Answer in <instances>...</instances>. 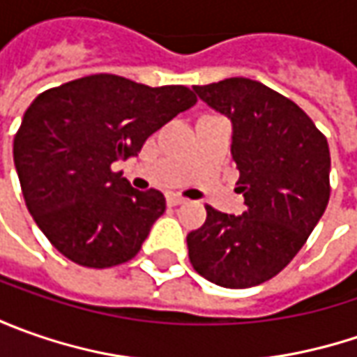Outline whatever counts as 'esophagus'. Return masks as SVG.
Listing matches in <instances>:
<instances>
[{
    "label": "esophagus",
    "mask_w": 357,
    "mask_h": 357,
    "mask_svg": "<svg viewBox=\"0 0 357 357\" xmlns=\"http://www.w3.org/2000/svg\"><path fill=\"white\" fill-rule=\"evenodd\" d=\"M167 202H169V206H181V204H185L186 199L178 197V195H169V197H167Z\"/></svg>",
    "instance_id": "esophagus-1"
}]
</instances>
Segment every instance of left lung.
<instances>
[{
	"label": "left lung",
	"mask_w": 357,
	"mask_h": 357,
	"mask_svg": "<svg viewBox=\"0 0 357 357\" xmlns=\"http://www.w3.org/2000/svg\"><path fill=\"white\" fill-rule=\"evenodd\" d=\"M232 121V158L246 211L206 204V222L186 236L192 268L225 288H250L290 264L330 200V149L322 130L288 97L230 77L195 85Z\"/></svg>",
	"instance_id": "1"
}]
</instances>
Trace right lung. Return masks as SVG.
<instances>
[{"label":"right lung","mask_w":357,"mask_h":357,"mask_svg":"<svg viewBox=\"0 0 357 357\" xmlns=\"http://www.w3.org/2000/svg\"><path fill=\"white\" fill-rule=\"evenodd\" d=\"M195 103L185 85L149 87L109 73L35 97L13 160L27 211L65 258L111 268L137 256L167 202L155 188H132L113 165L137 157L155 130Z\"/></svg>","instance_id":"add662e5"}]
</instances>
